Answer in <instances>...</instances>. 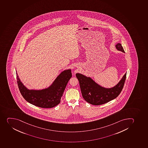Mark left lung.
Listing matches in <instances>:
<instances>
[{
  "instance_id": "left-lung-1",
  "label": "left lung",
  "mask_w": 148,
  "mask_h": 148,
  "mask_svg": "<svg viewBox=\"0 0 148 148\" xmlns=\"http://www.w3.org/2000/svg\"><path fill=\"white\" fill-rule=\"evenodd\" d=\"M116 47L118 50L125 52L121 44H117ZM126 75L127 73L124 75L117 85L110 88L101 87L91 78L86 77L81 74L77 73L76 76L79 80L84 99L91 104L100 105L115 99L119 95L123 88Z\"/></svg>"
}]
</instances>
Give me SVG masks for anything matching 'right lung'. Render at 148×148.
I'll use <instances>...</instances> for the list:
<instances>
[{
  "label": "right lung",
  "mask_w": 148,
  "mask_h": 148,
  "mask_svg": "<svg viewBox=\"0 0 148 148\" xmlns=\"http://www.w3.org/2000/svg\"><path fill=\"white\" fill-rule=\"evenodd\" d=\"M16 75L18 87L24 99L31 104L42 108H51L60 103L66 84L72 77L71 69H68L62 72L47 89L30 90L23 85L17 73Z\"/></svg>",
  "instance_id": "add662e5"
}]
</instances>
